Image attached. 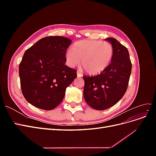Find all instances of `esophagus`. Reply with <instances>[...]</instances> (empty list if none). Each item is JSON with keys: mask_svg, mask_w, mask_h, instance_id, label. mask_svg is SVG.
Instances as JSON below:
<instances>
[{"mask_svg": "<svg viewBox=\"0 0 156 156\" xmlns=\"http://www.w3.org/2000/svg\"><path fill=\"white\" fill-rule=\"evenodd\" d=\"M77 77H82L83 76V74L81 73V72H79V71H77Z\"/></svg>", "mask_w": 156, "mask_h": 156, "instance_id": "1", "label": "esophagus"}]
</instances>
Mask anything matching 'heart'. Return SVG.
Segmentation results:
<instances>
[{
  "label": "heart",
  "mask_w": 156,
  "mask_h": 156,
  "mask_svg": "<svg viewBox=\"0 0 156 156\" xmlns=\"http://www.w3.org/2000/svg\"><path fill=\"white\" fill-rule=\"evenodd\" d=\"M114 48L108 41L84 40L75 43L72 49L65 55L68 66L73 68L79 64L91 75H96L104 71L111 62Z\"/></svg>",
  "instance_id": "heart-1"
}]
</instances>
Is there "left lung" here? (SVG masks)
I'll return each mask as SVG.
<instances>
[{
  "mask_svg": "<svg viewBox=\"0 0 156 156\" xmlns=\"http://www.w3.org/2000/svg\"><path fill=\"white\" fill-rule=\"evenodd\" d=\"M114 48L111 64L96 76H83V96L88 105L103 111L115 105L125 94L131 72L129 52L113 37H107Z\"/></svg>",
  "mask_w": 156,
  "mask_h": 156,
  "instance_id": "8db88e82",
  "label": "left lung"
}]
</instances>
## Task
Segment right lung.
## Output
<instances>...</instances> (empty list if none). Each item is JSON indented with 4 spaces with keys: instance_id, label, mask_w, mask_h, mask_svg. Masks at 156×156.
<instances>
[{
    "instance_id": "1",
    "label": "right lung",
    "mask_w": 156,
    "mask_h": 156,
    "mask_svg": "<svg viewBox=\"0 0 156 156\" xmlns=\"http://www.w3.org/2000/svg\"><path fill=\"white\" fill-rule=\"evenodd\" d=\"M72 40L48 36L26 50L19 66L21 91L31 105L46 111L62 102L66 89L77 77V71L65 65Z\"/></svg>"
}]
</instances>
